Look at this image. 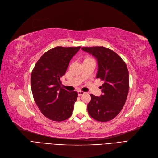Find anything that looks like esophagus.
I'll return each mask as SVG.
<instances>
[{
    "label": "esophagus",
    "mask_w": 158,
    "mask_h": 158,
    "mask_svg": "<svg viewBox=\"0 0 158 158\" xmlns=\"http://www.w3.org/2000/svg\"><path fill=\"white\" fill-rule=\"evenodd\" d=\"M85 93L84 92V91H78V96H81V95H82V94H84Z\"/></svg>",
    "instance_id": "1"
}]
</instances>
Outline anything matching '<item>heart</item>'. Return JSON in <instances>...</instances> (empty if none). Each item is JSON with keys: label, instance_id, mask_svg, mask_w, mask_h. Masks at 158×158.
<instances>
[{"label": "heart", "instance_id": "b5f03b06", "mask_svg": "<svg viewBox=\"0 0 158 158\" xmlns=\"http://www.w3.org/2000/svg\"><path fill=\"white\" fill-rule=\"evenodd\" d=\"M88 59H91L90 58H86L85 60H88Z\"/></svg>", "mask_w": 158, "mask_h": 158}]
</instances>
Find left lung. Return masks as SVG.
<instances>
[{
    "label": "left lung",
    "instance_id": "8db88e82",
    "mask_svg": "<svg viewBox=\"0 0 158 158\" xmlns=\"http://www.w3.org/2000/svg\"><path fill=\"white\" fill-rule=\"evenodd\" d=\"M82 50L94 56L98 62L96 78L103 81L100 96L91 94L87 111L93 119L106 122L122 110L129 89V74L125 62L117 53L102 46L84 47Z\"/></svg>",
    "mask_w": 158,
    "mask_h": 158
}]
</instances>
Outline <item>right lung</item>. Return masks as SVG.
I'll return each instance as SVG.
<instances>
[{
    "label": "right lung",
    "instance_id": "right-lung-1",
    "mask_svg": "<svg viewBox=\"0 0 158 158\" xmlns=\"http://www.w3.org/2000/svg\"><path fill=\"white\" fill-rule=\"evenodd\" d=\"M80 49V46L52 48L40 57L32 71L31 87L35 102L42 113L52 121H64L72 115L78 93L61 87L60 78Z\"/></svg>",
    "mask_w": 158,
    "mask_h": 158
}]
</instances>
